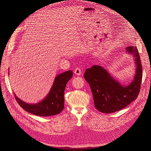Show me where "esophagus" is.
<instances>
[{"instance_id":"esophagus-1","label":"esophagus","mask_w":151,"mask_h":151,"mask_svg":"<svg viewBox=\"0 0 151 151\" xmlns=\"http://www.w3.org/2000/svg\"><path fill=\"white\" fill-rule=\"evenodd\" d=\"M74 73L77 76H80L81 74V69L79 67L76 68L74 70Z\"/></svg>"}]
</instances>
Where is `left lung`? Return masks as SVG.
<instances>
[{
    "label": "left lung",
    "instance_id": "obj_1",
    "mask_svg": "<svg viewBox=\"0 0 151 151\" xmlns=\"http://www.w3.org/2000/svg\"><path fill=\"white\" fill-rule=\"evenodd\" d=\"M127 52L135 58L136 72L134 81L127 86H123L98 65L87 68L84 74L86 81L92 91L94 106L98 111L111 113L127 106L137 98L142 79V65L137 48L128 47Z\"/></svg>",
    "mask_w": 151,
    "mask_h": 151
}]
</instances>
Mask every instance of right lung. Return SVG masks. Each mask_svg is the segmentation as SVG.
<instances>
[{
    "label": "right lung",
    "instance_id": "1",
    "mask_svg": "<svg viewBox=\"0 0 151 151\" xmlns=\"http://www.w3.org/2000/svg\"><path fill=\"white\" fill-rule=\"evenodd\" d=\"M73 76L72 70L66 71L57 76L49 94L43 101L37 104L26 103L15 98L17 102L25 111L41 116H49L60 113L64 108V92L67 83Z\"/></svg>",
    "mask_w": 151,
    "mask_h": 151
}]
</instances>
